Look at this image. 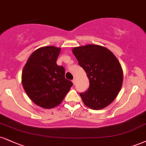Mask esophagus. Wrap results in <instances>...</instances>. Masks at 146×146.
I'll list each match as a JSON object with an SVG mask.
<instances>
[{
	"label": "esophagus",
	"instance_id": "esophagus-1",
	"mask_svg": "<svg viewBox=\"0 0 146 146\" xmlns=\"http://www.w3.org/2000/svg\"><path fill=\"white\" fill-rule=\"evenodd\" d=\"M72 82H73V84L75 85V83H76V80H75V79H73V80H72Z\"/></svg>",
	"mask_w": 146,
	"mask_h": 146
}]
</instances>
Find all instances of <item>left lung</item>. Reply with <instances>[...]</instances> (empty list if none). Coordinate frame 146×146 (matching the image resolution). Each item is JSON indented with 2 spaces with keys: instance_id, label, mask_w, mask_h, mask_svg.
Instances as JSON below:
<instances>
[{
  "instance_id": "1",
  "label": "left lung",
  "mask_w": 146,
  "mask_h": 146,
  "mask_svg": "<svg viewBox=\"0 0 146 146\" xmlns=\"http://www.w3.org/2000/svg\"><path fill=\"white\" fill-rule=\"evenodd\" d=\"M72 51L90 82L88 90L80 94L84 104L92 110H101L111 104L123 82V71L116 57L98 45L76 47Z\"/></svg>"
}]
</instances>
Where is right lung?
<instances>
[{"label": "right lung", "mask_w": 146, "mask_h": 146, "mask_svg": "<svg viewBox=\"0 0 146 146\" xmlns=\"http://www.w3.org/2000/svg\"><path fill=\"white\" fill-rule=\"evenodd\" d=\"M60 48L40 47L30 56L22 71V82L29 98L38 106L52 109L60 104L73 83L65 70L56 64Z\"/></svg>", "instance_id": "add662e5"}]
</instances>
